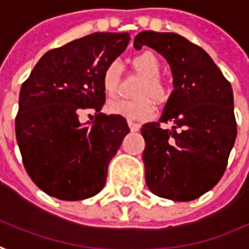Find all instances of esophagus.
<instances>
[{
	"instance_id": "obj_1",
	"label": "esophagus",
	"mask_w": 249,
	"mask_h": 249,
	"mask_svg": "<svg viewBox=\"0 0 249 249\" xmlns=\"http://www.w3.org/2000/svg\"><path fill=\"white\" fill-rule=\"evenodd\" d=\"M128 126H129V129L131 131H139V128H141V125L136 124V123H133L131 120H128Z\"/></svg>"
}]
</instances>
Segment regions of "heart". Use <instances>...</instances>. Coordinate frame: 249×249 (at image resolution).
Returning <instances> with one entry per match:
<instances>
[{
	"label": "heart",
	"mask_w": 249,
	"mask_h": 249,
	"mask_svg": "<svg viewBox=\"0 0 249 249\" xmlns=\"http://www.w3.org/2000/svg\"><path fill=\"white\" fill-rule=\"evenodd\" d=\"M133 66L141 74L144 75V81L142 82L139 89L136 92L141 98L126 100L117 99L107 105V111L114 116H121L128 120L144 121L149 120L154 114V105L149 96L156 102L162 103L168 99V89L161 81L162 67L159 57L150 51L142 52L133 57ZM121 62L118 59H113L105 67L102 74V89L107 98H116L120 92L121 84Z\"/></svg>",
	"instance_id": "obj_1"
}]
</instances>
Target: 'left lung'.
<instances>
[{
    "mask_svg": "<svg viewBox=\"0 0 249 249\" xmlns=\"http://www.w3.org/2000/svg\"><path fill=\"white\" fill-rule=\"evenodd\" d=\"M143 45L167 59L175 87L160 123L142 126L146 183L159 197L192 201L226 171L237 136L231 85L202 48L179 34L142 31L133 47ZM169 121L173 129L162 130Z\"/></svg>",
    "mask_w": 249,
    "mask_h": 249,
    "instance_id": "left-lung-1",
    "label": "left lung"
}]
</instances>
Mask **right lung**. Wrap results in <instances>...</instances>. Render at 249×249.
Returning a JSON list of instances; mask_svg holds the SVG:
<instances>
[{
  "mask_svg": "<svg viewBox=\"0 0 249 249\" xmlns=\"http://www.w3.org/2000/svg\"><path fill=\"white\" fill-rule=\"evenodd\" d=\"M128 33H93L48 51L23 82L15 120L23 165L42 192L67 201L98 194L110 160L129 132L121 116L100 113L102 74L129 42ZM95 121L82 125V111ZM89 116V114H88Z\"/></svg>",
  "mask_w": 249,
  "mask_h": 249,
  "instance_id": "add662e5",
  "label": "right lung"
}]
</instances>
